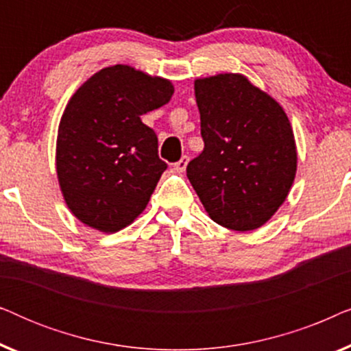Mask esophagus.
Here are the masks:
<instances>
[{
	"label": "esophagus",
	"instance_id": "esophagus-1",
	"mask_svg": "<svg viewBox=\"0 0 351 351\" xmlns=\"http://www.w3.org/2000/svg\"><path fill=\"white\" fill-rule=\"evenodd\" d=\"M186 165H189V156H182L180 160L177 161L176 165H174V169H176L177 172H185Z\"/></svg>",
	"mask_w": 351,
	"mask_h": 351
}]
</instances>
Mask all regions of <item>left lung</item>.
Here are the masks:
<instances>
[{
	"label": "left lung",
	"mask_w": 351,
	"mask_h": 351,
	"mask_svg": "<svg viewBox=\"0 0 351 351\" xmlns=\"http://www.w3.org/2000/svg\"><path fill=\"white\" fill-rule=\"evenodd\" d=\"M204 150L186 177L215 223L251 232L289 195L297 147L289 118L271 95L241 73L195 80Z\"/></svg>",
	"instance_id": "obj_1"
}]
</instances>
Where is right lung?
<instances>
[{
  "label": "right lung",
  "instance_id": "1",
  "mask_svg": "<svg viewBox=\"0 0 351 351\" xmlns=\"http://www.w3.org/2000/svg\"><path fill=\"white\" fill-rule=\"evenodd\" d=\"M172 94L169 80L131 65L102 69L75 90L57 129L56 171L80 222L117 233L143 213L167 166L141 117Z\"/></svg>",
  "mask_w": 351,
  "mask_h": 351
}]
</instances>
